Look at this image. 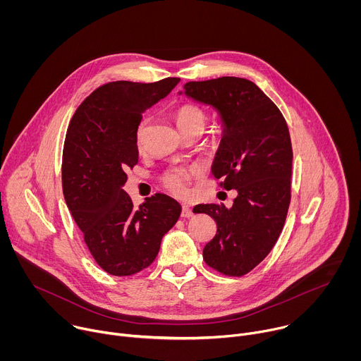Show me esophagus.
I'll use <instances>...</instances> for the list:
<instances>
[{
	"label": "esophagus",
	"mask_w": 361,
	"mask_h": 361,
	"mask_svg": "<svg viewBox=\"0 0 361 361\" xmlns=\"http://www.w3.org/2000/svg\"><path fill=\"white\" fill-rule=\"evenodd\" d=\"M194 213H192V210L188 207V205H183V209H181V217H184V219H188V217H191Z\"/></svg>",
	"instance_id": "34e87169"
}]
</instances>
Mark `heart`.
I'll return each instance as SVG.
<instances>
[{"label":"heart","instance_id":"obj_1","mask_svg":"<svg viewBox=\"0 0 361 361\" xmlns=\"http://www.w3.org/2000/svg\"><path fill=\"white\" fill-rule=\"evenodd\" d=\"M176 121H177V126H178L180 131H185V130H201V131H204V127H205V124H207V116H205V113L201 109H198L197 106L185 104V106H183L177 110ZM145 126H147V121H142L138 126V130H137V144H138V147H141V144H142ZM195 176H197V170L192 169V167H190V169H174V170L169 171L164 176L163 183L173 194H176L178 197H183V195L187 194L190 180L194 178Z\"/></svg>","mask_w":361,"mask_h":361}]
</instances>
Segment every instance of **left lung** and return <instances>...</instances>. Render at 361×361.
<instances>
[{
    "label": "left lung",
    "mask_w": 361,
    "mask_h": 361,
    "mask_svg": "<svg viewBox=\"0 0 361 361\" xmlns=\"http://www.w3.org/2000/svg\"><path fill=\"white\" fill-rule=\"evenodd\" d=\"M184 94L219 113L223 137L212 171L223 178L220 185L237 191L230 209L224 204L194 207L217 224L202 259L221 274L240 277L266 259L287 217L293 163L288 127L274 102L245 78L190 81Z\"/></svg>",
    "instance_id": "obj_1"
}]
</instances>
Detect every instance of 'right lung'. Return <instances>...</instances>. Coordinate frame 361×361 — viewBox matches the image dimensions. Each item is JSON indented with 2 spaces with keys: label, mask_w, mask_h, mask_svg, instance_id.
<instances>
[{
  "label": "right lung",
  "mask_w": 361,
  "mask_h": 361,
  "mask_svg": "<svg viewBox=\"0 0 361 361\" xmlns=\"http://www.w3.org/2000/svg\"><path fill=\"white\" fill-rule=\"evenodd\" d=\"M180 82L113 81L91 92L73 116L63 151V192L95 263L111 276H133L156 259L181 205L154 194L134 209L123 190L138 163L142 113Z\"/></svg>",
  "instance_id": "add662e5"
}]
</instances>
